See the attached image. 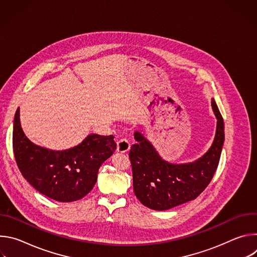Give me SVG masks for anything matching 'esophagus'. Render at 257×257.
Here are the masks:
<instances>
[{
  "label": "esophagus",
  "instance_id": "esophagus-1",
  "mask_svg": "<svg viewBox=\"0 0 257 257\" xmlns=\"http://www.w3.org/2000/svg\"><path fill=\"white\" fill-rule=\"evenodd\" d=\"M130 150V143L127 139L121 138L117 141V152L120 154H126Z\"/></svg>",
  "mask_w": 257,
  "mask_h": 257
}]
</instances>
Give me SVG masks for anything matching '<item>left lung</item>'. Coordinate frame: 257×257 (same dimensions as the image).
Returning a JSON list of instances; mask_svg holds the SVG:
<instances>
[{"label": "left lung", "mask_w": 257, "mask_h": 257, "mask_svg": "<svg viewBox=\"0 0 257 257\" xmlns=\"http://www.w3.org/2000/svg\"><path fill=\"white\" fill-rule=\"evenodd\" d=\"M217 119L211 148L199 160L175 165L164 161L152 143L140 132L131 146L129 159L133 174V190L138 200L155 210H166L195 199L210 183L221 158L225 140L224 120L211 100Z\"/></svg>", "instance_id": "1"}]
</instances>
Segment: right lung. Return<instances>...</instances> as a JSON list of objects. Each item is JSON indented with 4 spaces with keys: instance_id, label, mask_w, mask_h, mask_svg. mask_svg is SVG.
<instances>
[{
    "instance_id": "1",
    "label": "right lung",
    "mask_w": 257,
    "mask_h": 257,
    "mask_svg": "<svg viewBox=\"0 0 257 257\" xmlns=\"http://www.w3.org/2000/svg\"><path fill=\"white\" fill-rule=\"evenodd\" d=\"M114 136L88 135L75 148L55 152L30 142L24 135L17 108L13 127V152L19 171L29 184L51 199L76 201L96 183L101 164L116 151Z\"/></svg>"
}]
</instances>
